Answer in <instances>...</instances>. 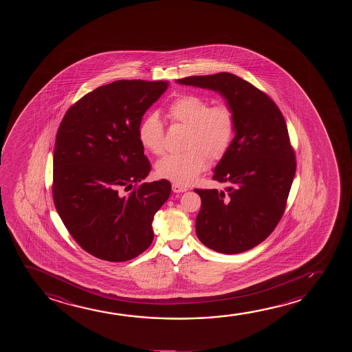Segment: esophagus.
<instances>
[{
  "instance_id": "34e87169",
  "label": "esophagus",
  "mask_w": 352,
  "mask_h": 352,
  "mask_svg": "<svg viewBox=\"0 0 352 352\" xmlns=\"http://www.w3.org/2000/svg\"><path fill=\"white\" fill-rule=\"evenodd\" d=\"M172 190H173V192L180 193L185 192L188 188H185V186H183V185H179V184H173V185H172Z\"/></svg>"
}]
</instances>
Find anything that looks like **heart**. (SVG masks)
<instances>
[{
    "label": "heart",
    "mask_w": 352,
    "mask_h": 352,
    "mask_svg": "<svg viewBox=\"0 0 352 352\" xmlns=\"http://www.w3.org/2000/svg\"><path fill=\"white\" fill-rule=\"evenodd\" d=\"M167 116L173 122L188 126L183 144L186 150L166 155L157 161L156 173L179 185H190L207 168V156L217 161L226 154L236 131V114L226 102L210 106L206 97L185 94L169 103ZM137 137L151 154L164 153V129L159 114L143 116L137 127Z\"/></svg>",
    "instance_id": "b5f03b06"
}]
</instances>
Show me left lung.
Returning <instances> with one entry per match:
<instances>
[{
    "mask_svg": "<svg viewBox=\"0 0 352 352\" xmlns=\"http://www.w3.org/2000/svg\"><path fill=\"white\" fill-rule=\"evenodd\" d=\"M177 82L219 92L236 114V135L212 175L231 186L227 193L195 188L202 199L198 239L226 255L250 250L279 223L294 182L296 157L284 116L265 92L232 73Z\"/></svg>",
    "mask_w": 352,
    "mask_h": 352,
    "instance_id": "left-lung-1",
    "label": "left lung"
}]
</instances>
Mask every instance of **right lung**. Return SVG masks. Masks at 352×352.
<instances>
[{
    "instance_id": "add662e5",
    "label": "right lung",
    "mask_w": 352,
    "mask_h": 352,
    "mask_svg": "<svg viewBox=\"0 0 352 352\" xmlns=\"http://www.w3.org/2000/svg\"><path fill=\"white\" fill-rule=\"evenodd\" d=\"M167 87L162 80L102 85L76 102L58 126L54 203L73 239L97 258L132 260L154 239V215L172 188L166 179L143 183L151 166L137 127Z\"/></svg>"
}]
</instances>
